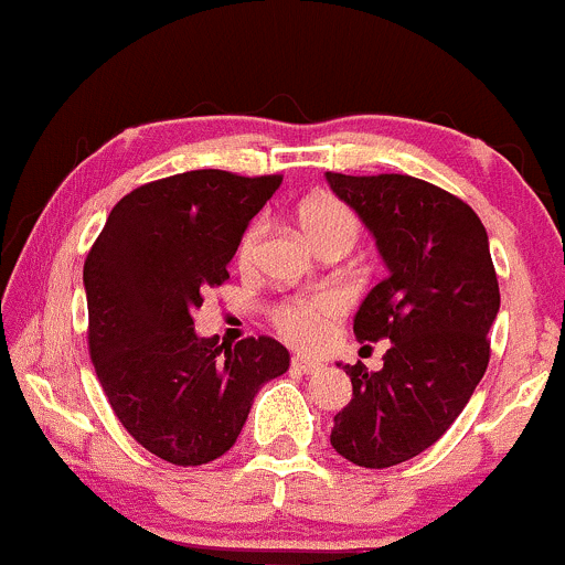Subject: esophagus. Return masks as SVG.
Wrapping results in <instances>:
<instances>
[{"label":"esophagus","mask_w":565,"mask_h":565,"mask_svg":"<svg viewBox=\"0 0 565 565\" xmlns=\"http://www.w3.org/2000/svg\"><path fill=\"white\" fill-rule=\"evenodd\" d=\"M292 367L298 373H313V371H319V367H322V362L306 360V358H292Z\"/></svg>","instance_id":"obj_1"}]
</instances>
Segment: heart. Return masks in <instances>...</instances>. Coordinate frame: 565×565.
Returning <instances> with one entry per match:
<instances>
[{
    "mask_svg": "<svg viewBox=\"0 0 565 565\" xmlns=\"http://www.w3.org/2000/svg\"><path fill=\"white\" fill-rule=\"evenodd\" d=\"M300 227L308 235L313 246H322L324 241L332 237H352L358 235V216L352 207L343 205L335 198H313L300 207ZM267 235V218L259 216L243 233L237 243V265L248 267L257 259L259 248ZM341 300L335 295H308V298L284 300L273 308V324L276 330L287 338L289 343L300 349L319 347L328 335L330 324L335 322L341 313Z\"/></svg>",
    "mask_w": 565,
    "mask_h": 565,
    "instance_id": "b5f03b06",
    "label": "heart"
}]
</instances>
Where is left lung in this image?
<instances>
[{"mask_svg":"<svg viewBox=\"0 0 565 565\" xmlns=\"http://www.w3.org/2000/svg\"><path fill=\"white\" fill-rule=\"evenodd\" d=\"M328 183L390 270L354 317L360 341H390L384 367L347 365L352 401L330 444L354 466L390 468L433 447L471 401L501 292L484 224L460 198L397 173H328Z\"/></svg>","mask_w":565,"mask_h":565,"instance_id":"obj_1","label":"left lung"}]
</instances>
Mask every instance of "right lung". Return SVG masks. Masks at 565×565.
<instances>
[{
  "instance_id": "right-lung-1",
  "label": "right lung",
  "mask_w": 565,
  "mask_h": 565,
  "mask_svg": "<svg viewBox=\"0 0 565 565\" xmlns=\"http://www.w3.org/2000/svg\"><path fill=\"white\" fill-rule=\"evenodd\" d=\"M281 175L189 170L138 186L110 211L83 265L88 352L118 423L173 466H203L241 436L254 395L289 367L276 338L224 347L194 332L248 222Z\"/></svg>"
}]
</instances>
